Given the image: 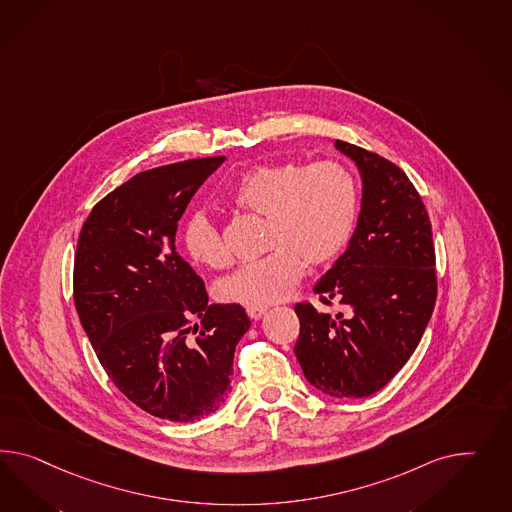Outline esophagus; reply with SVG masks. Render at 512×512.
Segmentation results:
<instances>
[{
    "instance_id": "obj_1",
    "label": "esophagus",
    "mask_w": 512,
    "mask_h": 512,
    "mask_svg": "<svg viewBox=\"0 0 512 512\" xmlns=\"http://www.w3.org/2000/svg\"><path fill=\"white\" fill-rule=\"evenodd\" d=\"M246 311H248L249 318L259 320L268 311V307H264V305H248Z\"/></svg>"
}]
</instances>
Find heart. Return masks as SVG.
Masks as SVG:
<instances>
[{"instance_id": "heart-1", "label": "heart", "mask_w": 512, "mask_h": 512, "mask_svg": "<svg viewBox=\"0 0 512 512\" xmlns=\"http://www.w3.org/2000/svg\"><path fill=\"white\" fill-rule=\"evenodd\" d=\"M235 207L266 218L264 246L270 253L223 277V302L272 305L285 300L304 266H324L346 248L360 214V182L337 160L305 166L272 162L248 169L231 190ZM182 246L195 264L220 268L227 246L220 227L197 210L182 227Z\"/></svg>"}]
</instances>
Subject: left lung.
Segmentation results:
<instances>
[{
    "instance_id": "1",
    "label": "left lung",
    "mask_w": 512,
    "mask_h": 512,
    "mask_svg": "<svg viewBox=\"0 0 512 512\" xmlns=\"http://www.w3.org/2000/svg\"><path fill=\"white\" fill-rule=\"evenodd\" d=\"M335 147L360 169V218L313 289L341 311L296 304L294 354L311 386L361 399L386 386L419 345L436 304V255L427 208L401 167L341 139Z\"/></svg>"
}]
</instances>
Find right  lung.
Returning a JSON list of instances; mask_svg holds the SVG:
<instances>
[{
	"label": "right lung",
	"instance_id": "obj_1",
	"mask_svg": "<svg viewBox=\"0 0 512 512\" xmlns=\"http://www.w3.org/2000/svg\"><path fill=\"white\" fill-rule=\"evenodd\" d=\"M225 156L154 167L98 201L74 257V305L111 382L154 417L192 423L231 393L249 318L208 304L175 249L179 220Z\"/></svg>",
	"mask_w": 512,
	"mask_h": 512
}]
</instances>
